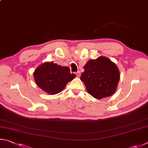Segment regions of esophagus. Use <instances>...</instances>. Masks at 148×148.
<instances>
[{"instance_id": "esophagus-1", "label": "esophagus", "mask_w": 148, "mask_h": 148, "mask_svg": "<svg viewBox=\"0 0 148 148\" xmlns=\"http://www.w3.org/2000/svg\"><path fill=\"white\" fill-rule=\"evenodd\" d=\"M76 75H77V77H79L80 75H81V73H80L79 71H77V72L76 73Z\"/></svg>"}]
</instances>
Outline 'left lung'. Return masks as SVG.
Returning a JSON list of instances; mask_svg holds the SVG:
<instances>
[{
	"instance_id": "left-lung-1",
	"label": "left lung",
	"mask_w": 148,
	"mask_h": 148,
	"mask_svg": "<svg viewBox=\"0 0 148 148\" xmlns=\"http://www.w3.org/2000/svg\"><path fill=\"white\" fill-rule=\"evenodd\" d=\"M84 69L81 80L93 97L100 99L115 92L120 81V72L110 60L104 56L90 60L85 64Z\"/></svg>"
}]
</instances>
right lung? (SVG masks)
<instances>
[{
    "label": "right lung",
    "instance_id": "add662e5",
    "mask_svg": "<svg viewBox=\"0 0 148 148\" xmlns=\"http://www.w3.org/2000/svg\"><path fill=\"white\" fill-rule=\"evenodd\" d=\"M75 77L70 73L68 67L61 66L53 62L41 64L34 73L36 84L47 94L53 95L62 91Z\"/></svg>",
    "mask_w": 148,
    "mask_h": 148
}]
</instances>
